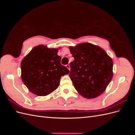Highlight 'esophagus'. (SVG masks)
I'll return each instance as SVG.
<instances>
[{
    "label": "esophagus",
    "mask_w": 135,
    "mask_h": 135,
    "mask_svg": "<svg viewBox=\"0 0 135 135\" xmlns=\"http://www.w3.org/2000/svg\"><path fill=\"white\" fill-rule=\"evenodd\" d=\"M66 67L69 69V70H70V65H69V64H67V65H66Z\"/></svg>",
    "instance_id": "1"
}]
</instances>
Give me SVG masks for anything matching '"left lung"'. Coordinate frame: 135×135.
I'll return each mask as SVG.
<instances>
[{
	"instance_id": "obj_1",
	"label": "left lung",
	"mask_w": 135,
	"mask_h": 135,
	"mask_svg": "<svg viewBox=\"0 0 135 135\" xmlns=\"http://www.w3.org/2000/svg\"><path fill=\"white\" fill-rule=\"evenodd\" d=\"M69 48L74 58L69 76L75 89L86 99L100 96L113 78L112 59L103 48L89 43Z\"/></svg>"
}]
</instances>
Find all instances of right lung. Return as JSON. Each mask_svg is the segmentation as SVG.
Wrapping results in <instances>:
<instances>
[{
  "instance_id": "obj_1",
  "label": "right lung",
  "mask_w": 135,
  "mask_h": 135,
  "mask_svg": "<svg viewBox=\"0 0 135 135\" xmlns=\"http://www.w3.org/2000/svg\"><path fill=\"white\" fill-rule=\"evenodd\" d=\"M57 48L39 45L23 58L21 63V79L31 92L44 96L58 88L61 77L69 70L61 64Z\"/></svg>"
}]
</instances>
